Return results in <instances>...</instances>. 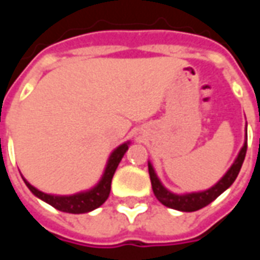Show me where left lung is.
<instances>
[{"label":"left lung","mask_w":260,"mask_h":260,"mask_svg":"<svg viewBox=\"0 0 260 260\" xmlns=\"http://www.w3.org/2000/svg\"><path fill=\"white\" fill-rule=\"evenodd\" d=\"M246 142H248V132H246L245 126V142H244V146L241 147L240 153L234 160V163L231 164V167L227 170V173L212 188H209L206 191L191 192V193H184V195L173 193L161 184V181L158 180L152 163L149 161V175H150V181H152L154 196L157 198L160 203H163L164 206L180 210V212H196L202 207L207 206L209 203H212L216 198H218L225 189H229L230 186L233 185V182L235 181L241 167H242L244 158H245L246 147H248Z\"/></svg>","instance_id":"1"}]
</instances>
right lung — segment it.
Instances as JSON below:
<instances>
[{"instance_id": "add662e5", "label": "right lung", "mask_w": 260, "mask_h": 260, "mask_svg": "<svg viewBox=\"0 0 260 260\" xmlns=\"http://www.w3.org/2000/svg\"><path fill=\"white\" fill-rule=\"evenodd\" d=\"M129 147V142H125L118 147H115L113 153L110 154V157L106 164V169L103 173L102 178L97 182L96 185L87 189V191L78 192L74 195H51V193H44L39 191L37 188L30 185L27 181L23 178L26 186L30 189V192L39 199H42L48 205L55 207L57 210L65 213H74V214H80V213H89L94 210L97 207H100L107 201L110 191H111V181H113L114 173L118 167L119 161L122 160L124 154Z\"/></svg>"}]
</instances>
